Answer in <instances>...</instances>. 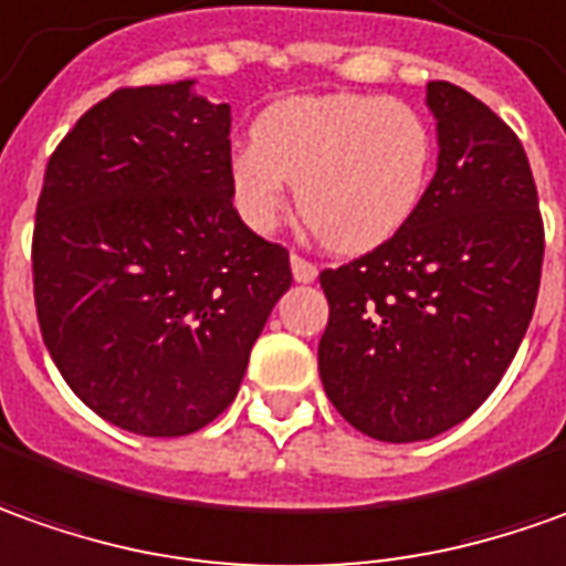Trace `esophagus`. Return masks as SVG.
I'll return each instance as SVG.
<instances>
[{
	"mask_svg": "<svg viewBox=\"0 0 566 566\" xmlns=\"http://www.w3.org/2000/svg\"><path fill=\"white\" fill-rule=\"evenodd\" d=\"M291 272H294V282H300V284L315 282V275H318V269H315V263H310V260H303L300 253H291Z\"/></svg>",
	"mask_w": 566,
	"mask_h": 566,
	"instance_id": "obj_1",
	"label": "esophagus"
}]
</instances>
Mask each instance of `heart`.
<instances>
[{"instance_id": "1", "label": "heart", "mask_w": 566, "mask_h": 566, "mask_svg": "<svg viewBox=\"0 0 566 566\" xmlns=\"http://www.w3.org/2000/svg\"><path fill=\"white\" fill-rule=\"evenodd\" d=\"M428 117L394 95L328 92L266 107L253 142L229 160L234 203L256 232H272L297 186L300 217L322 244L363 253L409 226L433 176Z\"/></svg>"}]
</instances>
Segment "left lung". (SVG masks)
<instances>
[{
    "label": "left lung",
    "instance_id": "8db88e82",
    "mask_svg": "<svg viewBox=\"0 0 566 566\" xmlns=\"http://www.w3.org/2000/svg\"><path fill=\"white\" fill-rule=\"evenodd\" d=\"M437 172L402 232L318 275V375L334 409L384 443L474 415L524 340L539 294V195L521 138L471 92L428 83Z\"/></svg>",
    "mask_w": 566,
    "mask_h": 566
}]
</instances>
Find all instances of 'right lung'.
<instances>
[{
	"label": "right lung",
	"instance_id": "right-lung-1",
	"mask_svg": "<svg viewBox=\"0 0 566 566\" xmlns=\"http://www.w3.org/2000/svg\"><path fill=\"white\" fill-rule=\"evenodd\" d=\"M191 86L90 107L36 203L42 340L92 412L142 437H186L226 412L291 287L287 251L232 207V111Z\"/></svg>",
	"mask_w": 566,
	"mask_h": 566
}]
</instances>
